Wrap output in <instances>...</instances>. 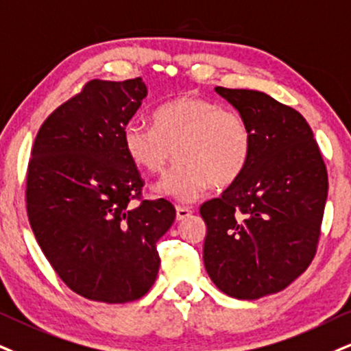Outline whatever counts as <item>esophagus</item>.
<instances>
[{
    "label": "esophagus",
    "mask_w": 351,
    "mask_h": 351,
    "mask_svg": "<svg viewBox=\"0 0 351 351\" xmlns=\"http://www.w3.org/2000/svg\"><path fill=\"white\" fill-rule=\"evenodd\" d=\"M193 213V210L192 208H189V206H176V215H177V219H179V221H182V219H185V218H189L190 215Z\"/></svg>",
    "instance_id": "34e87169"
}]
</instances>
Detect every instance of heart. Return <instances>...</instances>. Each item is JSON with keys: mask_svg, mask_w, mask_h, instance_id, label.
I'll use <instances>...</instances> for the list:
<instances>
[{"mask_svg": "<svg viewBox=\"0 0 351 351\" xmlns=\"http://www.w3.org/2000/svg\"><path fill=\"white\" fill-rule=\"evenodd\" d=\"M122 141L130 161L151 176H161L172 158L179 161L156 187L159 195L179 202L197 200L210 184H234L252 154V132L244 117L198 96H179L156 107L151 127L128 122Z\"/></svg>", "mask_w": 351, "mask_h": 351, "instance_id": "obj_1", "label": "heart"}]
</instances>
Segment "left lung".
Wrapping results in <instances>:
<instances>
[{
    "mask_svg": "<svg viewBox=\"0 0 351 351\" xmlns=\"http://www.w3.org/2000/svg\"><path fill=\"white\" fill-rule=\"evenodd\" d=\"M215 90L247 122L252 154L244 174L200 206L203 262L228 296L258 300L287 288L313 262L327 169L300 112L261 90Z\"/></svg>",
    "mask_w": 351,
    "mask_h": 351,
    "instance_id": "1",
    "label": "left lung"
}]
</instances>
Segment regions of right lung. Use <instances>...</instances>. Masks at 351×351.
I'll return each instance as SVG.
<instances>
[{"mask_svg":"<svg viewBox=\"0 0 351 351\" xmlns=\"http://www.w3.org/2000/svg\"><path fill=\"white\" fill-rule=\"evenodd\" d=\"M148 94L141 77L93 80L42 123L27 169V216L64 283L90 301L140 300L158 276L156 242L172 226L171 202L140 198L143 180L122 132Z\"/></svg>","mask_w":351,"mask_h":351,"instance_id":"1","label":"right lung"}]
</instances>
